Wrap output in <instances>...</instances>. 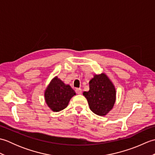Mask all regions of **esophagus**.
<instances>
[{
    "label": "esophagus",
    "instance_id": "1",
    "mask_svg": "<svg viewBox=\"0 0 155 155\" xmlns=\"http://www.w3.org/2000/svg\"><path fill=\"white\" fill-rule=\"evenodd\" d=\"M75 92H76V93H77V94H81L82 93V89L80 88H76V89H75Z\"/></svg>",
    "mask_w": 155,
    "mask_h": 155
}]
</instances>
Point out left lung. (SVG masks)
<instances>
[{
  "label": "left lung",
  "instance_id": "1",
  "mask_svg": "<svg viewBox=\"0 0 155 155\" xmlns=\"http://www.w3.org/2000/svg\"><path fill=\"white\" fill-rule=\"evenodd\" d=\"M91 110L99 116H104L112 108L116 99V91L106 74L94 75L89 82V91H84Z\"/></svg>",
  "mask_w": 155,
  "mask_h": 155
}]
</instances>
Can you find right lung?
<instances>
[{
  "instance_id": "right-lung-1",
  "label": "right lung",
  "mask_w": 155,
  "mask_h": 155,
  "mask_svg": "<svg viewBox=\"0 0 155 155\" xmlns=\"http://www.w3.org/2000/svg\"><path fill=\"white\" fill-rule=\"evenodd\" d=\"M74 90L57 77L54 78L45 91L46 103L51 109L58 112L68 106L71 98L75 95Z\"/></svg>"
}]
</instances>
